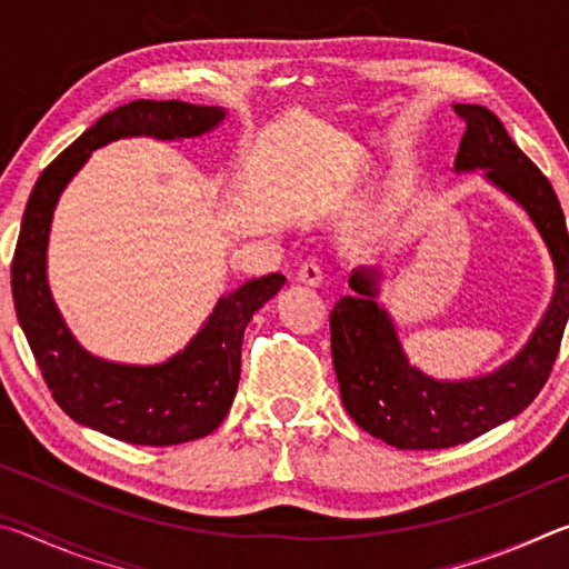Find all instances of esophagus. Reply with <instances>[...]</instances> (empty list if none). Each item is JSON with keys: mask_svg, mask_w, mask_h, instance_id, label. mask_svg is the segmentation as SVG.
Wrapping results in <instances>:
<instances>
[{"mask_svg": "<svg viewBox=\"0 0 569 569\" xmlns=\"http://www.w3.org/2000/svg\"><path fill=\"white\" fill-rule=\"evenodd\" d=\"M298 281L306 286H321L323 283V266L316 261V258H308L298 268Z\"/></svg>", "mask_w": 569, "mask_h": 569, "instance_id": "34e87169", "label": "esophagus"}]
</instances>
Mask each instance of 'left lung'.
I'll return each mask as SVG.
<instances>
[{"label":"left lung","mask_w":569,"mask_h":569,"mask_svg":"<svg viewBox=\"0 0 569 569\" xmlns=\"http://www.w3.org/2000/svg\"><path fill=\"white\" fill-rule=\"evenodd\" d=\"M467 122L455 170L485 168V178L532 218L555 263V293L525 349L477 379L439 381L411 366L391 316L377 303V271L356 268L353 296L331 311V356L341 401L371 437L397 449H447L517 417L550 379L569 319V236L550 180L515 146L481 104H455Z\"/></svg>","instance_id":"8db88e82"}]
</instances>
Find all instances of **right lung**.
<instances>
[{"mask_svg": "<svg viewBox=\"0 0 569 569\" xmlns=\"http://www.w3.org/2000/svg\"><path fill=\"white\" fill-rule=\"evenodd\" d=\"M226 110L180 100H134L112 110L57 156L27 200L12 258V296L19 326L60 409L82 427L142 447H170L210 435L233 403L240 379V346L253 313L286 278H263L220 296L192 341L158 366L98 359L74 341L47 286V240L57 200L90 152L112 140L152 134L160 140L198 138Z\"/></svg>", "mask_w": 569, "mask_h": 569, "instance_id": "obj_1", "label": "right lung"}]
</instances>
